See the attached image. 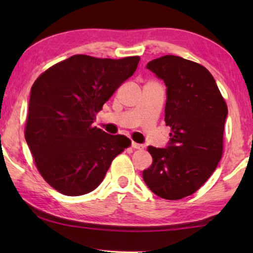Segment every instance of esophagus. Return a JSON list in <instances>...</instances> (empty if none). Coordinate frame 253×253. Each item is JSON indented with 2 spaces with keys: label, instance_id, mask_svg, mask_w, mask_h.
I'll list each match as a JSON object with an SVG mask.
<instances>
[{
  "label": "esophagus",
  "instance_id": "esophagus-1",
  "mask_svg": "<svg viewBox=\"0 0 253 253\" xmlns=\"http://www.w3.org/2000/svg\"><path fill=\"white\" fill-rule=\"evenodd\" d=\"M131 147L132 148H135V149H140V151H142V149H144V145L143 144H138V143H135V142H131Z\"/></svg>",
  "mask_w": 253,
  "mask_h": 253
}]
</instances>
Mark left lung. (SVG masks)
Wrapping results in <instances>:
<instances>
[{
  "mask_svg": "<svg viewBox=\"0 0 253 253\" xmlns=\"http://www.w3.org/2000/svg\"><path fill=\"white\" fill-rule=\"evenodd\" d=\"M146 68L165 83L170 138L165 148L148 146L153 163L143 178L160 198L179 200L198 191L219 164L228 107L213 76L199 63L164 55Z\"/></svg>",
  "mask_w": 253,
  "mask_h": 253,
  "instance_id": "8db88e82",
  "label": "left lung"
}]
</instances>
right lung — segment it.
I'll return each instance as SVG.
<instances>
[{"label": "right lung", "instance_id": "add662e5", "mask_svg": "<svg viewBox=\"0 0 253 253\" xmlns=\"http://www.w3.org/2000/svg\"><path fill=\"white\" fill-rule=\"evenodd\" d=\"M139 57L76 54L44 71L31 88L25 140L46 183L68 196L87 194L131 144L92 125L96 114L134 75Z\"/></svg>", "mask_w": 253, "mask_h": 253}]
</instances>
